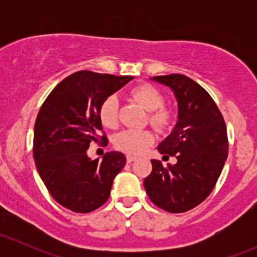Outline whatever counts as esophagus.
<instances>
[{
    "label": "esophagus",
    "instance_id": "34e87169",
    "mask_svg": "<svg viewBox=\"0 0 257 257\" xmlns=\"http://www.w3.org/2000/svg\"><path fill=\"white\" fill-rule=\"evenodd\" d=\"M136 159L137 158L134 157V155H126V163H132V162H134Z\"/></svg>",
    "mask_w": 257,
    "mask_h": 257
}]
</instances>
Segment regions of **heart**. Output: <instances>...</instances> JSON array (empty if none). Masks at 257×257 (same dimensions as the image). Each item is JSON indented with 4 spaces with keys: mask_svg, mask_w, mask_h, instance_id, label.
I'll return each mask as SVG.
<instances>
[{
    "mask_svg": "<svg viewBox=\"0 0 257 257\" xmlns=\"http://www.w3.org/2000/svg\"><path fill=\"white\" fill-rule=\"evenodd\" d=\"M132 97L145 110L150 113L149 120L155 128H167L172 123V114L162 108L164 105V97L159 89L150 84H141L132 89ZM118 98L110 95L102 103L99 109V118L103 125L114 128L118 124ZM154 142V136L145 129H125L114 138V145L119 150L129 154H141Z\"/></svg>",
    "mask_w": 257,
    "mask_h": 257,
    "instance_id": "1",
    "label": "heart"
}]
</instances>
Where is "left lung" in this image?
Here are the masks:
<instances>
[{"mask_svg": "<svg viewBox=\"0 0 257 257\" xmlns=\"http://www.w3.org/2000/svg\"><path fill=\"white\" fill-rule=\"evenodd\" d=\"M150 79L170 88L178 102L177 124L158 145L160 154L177 163L164 167L153 159L145 190L158 208L185 212L208 198L221 174L229 150L226 125L209 93L193 79L183 74Z\"/></svg>", "mask_w": 257, "mask_h": 257, "instance_id": "left-lung-1", "label": "left lung"}]
</instances>
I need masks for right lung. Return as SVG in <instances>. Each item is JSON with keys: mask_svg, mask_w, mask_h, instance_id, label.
<instances>
[{"mask_svg": "<svg viewBox=\"0 0 257 257\" xmlns=\"http://www.w3.org/2000/svg\"><path fill=\"white\" fill-rule=\"evenodd\" d=\"M134 77L79 71L56 85L35 124L33 157L41 179L54 200L74 212H90L110 195L125 155L109 152L92 160L90 142L102 131L99 109L108 97ZM103 142L105 136L100 137Z\"/></svg>", "mask_w": 257, "mask_h": 257, "instance_id": "right-lung-1", "label": "right lung"}]
</instances>
